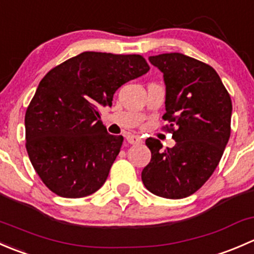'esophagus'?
<instances>
[{
	"instance_id": "esophagus-1",
	"label": "esophagus",
	"mask_w": 254,
	"mask_h": 254,
	"mask_svg": "<svg viewBox=\"0 0 254 254\" xmlns=\"http://www.w3.org/2000/svg\"><path fill=\"white\" fill-rule=\"evenodd\" d=\"M127 140L131 145H141L142 143V139H140L139 136H135V135H127Z\"/></svg>"
}]
</instances>
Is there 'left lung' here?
Masks as SVG:
<instances>
[{
  "label": "left lung",
  "mask_w": 254,
  "mask_h": 254,
  "mask_svg": "<svg viewBox=\"0 0 254 254\" xmlns=\"http://www.w3.org/2000/svg\"><path fill=\"white\" fill-rule=\"evenodd\" d=\"M166 83L165 127L176 145L163 150L157 139L146 145L151 161L142 170V183L167 199L191 195L211 177L231 134L232 102L216 71L181 53L150 56Z\"/></svg>",
  "instance_id": "1"
}]
</instances>
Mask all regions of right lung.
Returning <instances> with one entry per match:
<instances>
[{
    "instance_id": "right-lung-1",
    "label": "right lung",
    "mask_w": 254,
    "mask_h": 254,
    "mask_svg": "<svg viewBox=\"0 0 254 254\" xmlns=\"http://www.w3.org/2000/svg\"><path fill=\"white\" fill-rule=\"evenodd\" d=\"M150 66L141 55L84 51L44 76L25 112V147L43 183L63 198L98 190L119 153L123 136L107 132L101 106Z\"/></svg>"
}]
</instances>
